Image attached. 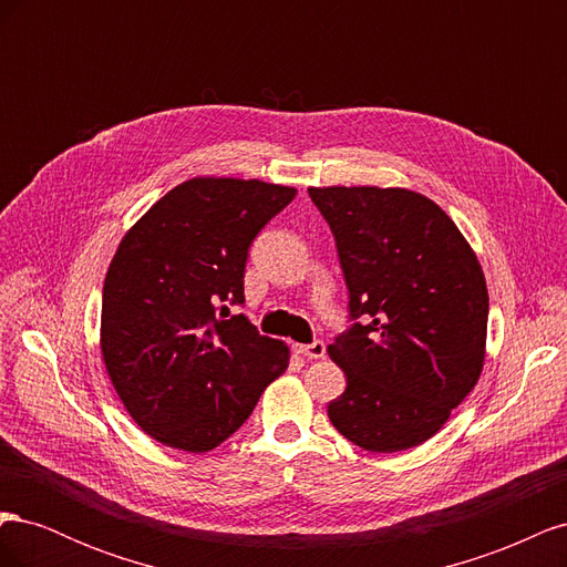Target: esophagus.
Listing matches in <instances>:
<instances>
[{"instance_id": "esophagus-1", "label": "esophagus", "mask_w": 567, "mask_h": 567, "mask_svg": "<svg viewBox=\"0 0 567 567\" xmlns=\"http://www.w3.org/2000/svg\"><path fill=\"white\" fill-rule=\"evenodd\" d=\"M293 350L307 359H323L326 357V346L321 340L310 342V346H293Z\"/></svg>"}]
</instances>
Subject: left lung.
<instances>
[{"label":"left lung","mask_w":567,"mask_h":567,"mask_svg":"<svg viewBox=\"0 0 567 567\" xmlns=\"http://www.w3.org/2000/svg\"><path fill=\"white\" fill-rule=\"evenodd\" d=\"M336 238L352 326L329 346L348 388L329 402L367 452L433 437L485 362L489 298L475 252L437 203L406 188H310Z\"/></svg>","instance_id":"8db88e82"}]
</instances>
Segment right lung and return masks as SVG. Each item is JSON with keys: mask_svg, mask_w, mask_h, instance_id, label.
<instances>
[{"mask_svg": "<svg viewBox=\"0 0 567 567\" xmlns=\"http://www.w3.org/2000/svg\"><path fill=\"white\" fill-rule=\"evenodd\" d=\"M260 179L196 177L167 192L117 246L101 352L134 423L167 447L210 452L288 367L286 342L246 315L248 250L296 198Z\"/></svg>", "mask_w": 567, "mask_h": 567, "instance_id": "right-lung-1", "label": "right lung"}]
</instances>
